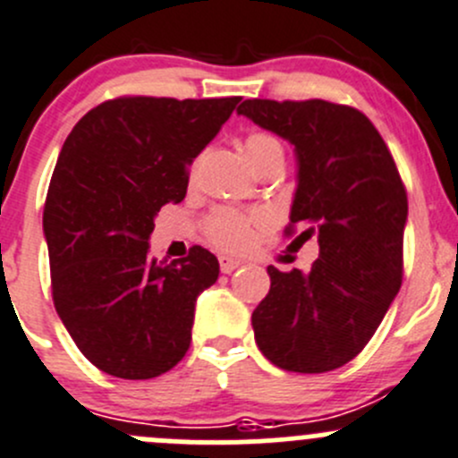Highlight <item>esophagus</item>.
I'll return each mask as SVG.
<instances>
[{"label": "esophagus", "mask_w": 458, "mask_h": 458, "mask_svg": "<svg viewBox=\"0 0 458 458\" xmlns=\"http://www.w3.org/2000/svg\"><path fill=\"white\" fill-rule=\"evenodd\" d=\"M240 265H242V260H238V258L220 256V269H223V274H231V271L238 269Z\"/></svg>", "instance_id": "34e87169"}]
</instances>
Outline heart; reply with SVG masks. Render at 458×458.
Here are the masks:
<instances>
[{
    "mask_svg": "<svg viewBox=\"0 0 458 458\" xmlns=\"http://www.w3.org/2000/svg\"><path fill=\"white\" fill-rule=\"evenodd\" d=\"M244 153L247 160L251 162L253 169L269 165V162H283L284 151L283 144L276 135L267 133V131H253L244 140ZM251 223L253 218L238 214L231 209H220L207 223V233L214 240L218 247L229 249V251H238L244 249L251 240Z\"/></svg>",
    "mask_w": 458,
    "mask_h": 458,
    "instance_id": "1",
    "label": "heart"
}]
</instances>
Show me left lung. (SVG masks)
Instances as JSON below:
<instances>
[{"label": "left lung", "mask_w": 458, "mask_h": 458, "mask_svg": "<svg viewBox=\"0 0 458 458\" xmlns=\"http://www.w3.org/2000/svg\"><path fill=\"white\" fill-rule=\"evenodd\" d=\"M238 115L287 140L296 156L293 242L318 238L310 271L267 267L253 310L258 350L280 369L332 372L374 336L401 289L407 196L387 144L360 111L325 99H244Z\"/></svg>", "instance_id": "1"}]
</instances>
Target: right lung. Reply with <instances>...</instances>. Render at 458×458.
Masks as SVG:
<instances>
[{
	"instance_id": "add662e5",
	"label": "right lung",
	"mask_w": 458,
	"mask_h": 458,
	"mask_svg": "<svg viewBox=\"0 0 458 458\" xmlns=\"http://www.w3.org/2000/svg\"><path fill=\"white\" fill-rule=\"evenodd\" d=\"M240 98H117L66 138L44 205L53 302L81 354L129 381L160 377L191 343L196 301L218 258H148L156 216L187 196L189 166Z\"/></svg>"
}]
</instances>
